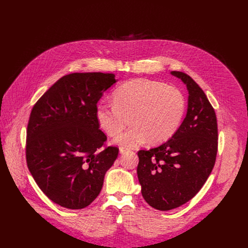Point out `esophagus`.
Returning <instances> with one entry per match:
<instances>
[{
    "mask_svg": "<svg viewBox=\"0 0 248 248\" xmlns=\"http://www.w3.org/2000/svg\"><path fill=\"white\" fill-rule=\"evenodd\" d=\"M127 151H128V149H127V148H124V147L120 148V153H121V154H124V153H126Z\"/></svg>",
    "mask_w": 248,
    "mask_h": 248,
    "instance_id": "obj_1",
    "label": "esophagus"
}]
</instances>
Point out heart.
Instances as JSON below:
<instances>
[{"label":"heart","mask_w":248,"mask_h":248,"mask_svg":"<svg viewBox=\"0 0 248 248\" xmlns=\"http://www.w3.org/2000/svg\"><path fill=\"white\" fill-rule=\"evenodd\" d=\"M114 103L100 102L95 117L109 136L122 147H134L149 141L162 143L180 127L186 112V98L181 90L163 82L138 78L125 82L114 93Z\"/></svg>","instance_id":"heart-1"}]
</instances>
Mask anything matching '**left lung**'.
<instances>
[{
  "instance_id": "1",
  "label": "left lung",
  "mask_w": 248,
  "mask_h": 248,
  "mask_svg": "<svg viewBox=\"0 0 248 248\" xmlns=\"http://www.w3.org/2000/svg\"><path fill=\"white\" fill-rule=\"evenodd\" d=\"M170 75L186 85V116L167 142L138 151L141 193L161 211L178 208L196 195L214 168L218 151L217 118L204 91L185 73Z\"/></svg>"
}]
</instances>
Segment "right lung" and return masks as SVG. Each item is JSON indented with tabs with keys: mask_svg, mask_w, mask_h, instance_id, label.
Masks as SVG:
<instances>
[{
	"mask_svg": "<svg viewBox=\"0 0 248 248\" xmlns=\"http://www.w3.org/2000/svg\"><path fill=\"white\" fill-rule=\"evenodd\" d=\"M115 75L75 73L60 78L32 108L26 134L27 167L56 204L82 209L99 195L119 149L98 151L107 140L95 108Z\"/></svg>",
	"mask_w": 248,
	"mask_h": 248,
	"instance_id": "obj_1",
	"label": "right lung"
}]
</instances>
